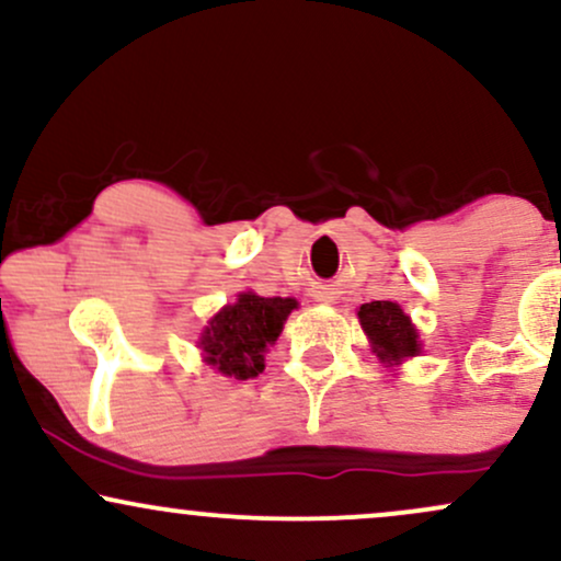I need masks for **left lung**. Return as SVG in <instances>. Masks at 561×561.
<instances>
[{
	"instance_id": "1",
	"label": "left lung",
	"mask_w": 561,
	"mask_h": 561,
	"mask_svg": "<svg viewBox=\"0 0 561 561\" xmlns=\"http://www.w3.org/2000/svg\"><path fill=\"white\" fill-rule=\"evenodd\" d=\"M364 332L369 334L379 362H403L420 353V334L403 308L392 300H371L358 308Z\"/></svg>"
}]
</instances>
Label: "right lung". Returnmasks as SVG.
I'll return each instance as SVG.
<instances>
[{"instance_id":"right-lung-1","label":"right lung","mask_w":561,"mask_h":561,"mask_svg":"<svg viewBox=\"0 0 561 561\" xmlns=\"http://www.w3.org/2000/svg\"><path fill=\"white\" fill-rule=\"evenodd\" d=\"M293 308H298V300L293 298H261L255 293H242L237 302L221 308L205 327L199 340L205 364L234 379L259 377L263 353L279 337Z\"/></svg>"}]
</instances>
